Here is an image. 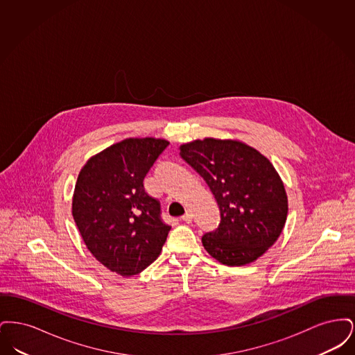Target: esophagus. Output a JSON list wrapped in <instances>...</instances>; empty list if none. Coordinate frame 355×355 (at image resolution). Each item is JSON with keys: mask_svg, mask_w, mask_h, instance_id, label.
Here are the masks:
<instances>
[{"mask_svg": "<svg viewBox=\"0 0 355 355\" xmlns=\"http://www.w3.org/2000/svg\"><path fill=\"white\" fill-rule=\"evenodd\" d=\"M181 220L186 222V223H191V220H193V214H191L190 211H186L185 214L181 217Z\"/></svg>", "mask_w": 355, "mask_h": 355, "instance_id": "obj_1", "label": "esophagus"}]
</instances>
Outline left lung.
Segmentation results:
<instances>
[{
	"instance_id": "8db88e82",
	"label": "left lung",
	"mask_w": 355,
	"mask_h": 355,
	"mask_svg": "<svg viewBox=\"0 0 355 355\" xmlns=\"http://www.w3.org/2000/svg\"><path fill=\"white\" fill-rule=\"evenodd\" d=\"M180 155L220 207L218 229L202 236L205 250L226 266L258 259L281 236L288 210L285 186L270 161L245 142L218 138L184 144Z\"/></svg>"
}]
</instances>
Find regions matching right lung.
Instances as JSON below:
<instances>
[{"label": "right lung", "mask_w": 355, "mask_h": 355, "mask_svg": "<svg viewBox=\"0 0 355 355\" xmlns=\"http://www.w3.org/2000/svg\"><path fill=\"white\" fill-rule=\"evenodd\" d=\"M169 141L126 138L90 157L78 174L71 214L87 250L105 268L132 277L158 258L170 226L144 178Z\"/></svg>", "instance_id": "add662e5"}]
</instances>
